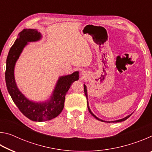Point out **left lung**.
Segmentation results:
<instances>
[{"label": "left lung", "instance_id": "8db88e82", "mask_svg": "<svg viewBox=\"0 0 152 152\" xmlns=\"http://www.w3.org/2000/svg\"><path fill=\"white\" fill-rule=\"evenodd\" d=\"M84 94H85V95H86V99H88V98H87V90H86V86H85V85H84ZM88 100V99H87ZM87 104H88V102H87ZM88 105V111L90 112V113H91V114L92 115V116H93L94 117H95L96 118V119H98V120H99V121H103L102 120H101V119H99V118H98L97 117H96L95 116V115L93 114V113H92V112H91V109H90V108H89V106H88V104H87ZM131 115H132V114L131 115H128L127 117H125V118H123V119H119V120H117V121H112V122H113V123H117V122H121V121H125V120H126L127 119H128L129 117Z\"/></svg>", "mask_w": 152, "mask_h": 152}]
</instances>
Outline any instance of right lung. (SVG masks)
<instances>
[{"label": "right lung", "mask_w": 152, "mask_h": 152, "mask_svg": "<svg viewBox=\"0 0 152 152\" xmlns=\"http://www.w3.org/2000/svg\"><path fill=\"white\" fill-rule=\"evenodd\" d=\"M40 38V33L36 29H24L19 33V38H17L12 45L7 56L5 80L7 90L20 111L30 120L42 122L53 119L62 111L66 94L71 84L78 80L79 72H75L70 75L60 77L50 101L48 102L36 103L27 99L20 93L15 84L14 68L16 61L27 42H35Z\"/></svg>", "instance_id": "right-lung-1"}]
</instances>
